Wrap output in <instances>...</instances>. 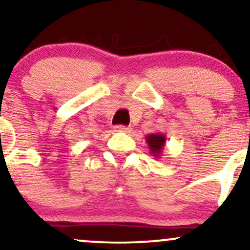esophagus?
Masks as SVG:
<instances>
[{
	"label": "esophagus",
	"instance_id": "obj_1",
	"mask_svg": "<svg viewBox=\"0 0 250 250\" xmlns=\"http://www.w3.org/2000/svg\"><path fill=\"white\" fill-rule=\"evenodd\" d=\"M131 130V128L125 127V125H116L115 131H121V133H129Z\"/></svg>",
	"mask_w": 250,
	"mask_h": 250
}]
</instances>
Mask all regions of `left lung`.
<instances>
[{
  "label": "left lung",
  "instance_id": "8db88e82",
  "mask_svg": "<svg viewBox=\"0 0 250 250\" xmlns=\"http://www.w3.org/2000/svg\"><path fill=\"white\" fill-rule=\"evenodd\" d=\"M166 141H167V137L165 134L161 133L149 134L146 136V142H147L149 150L155 159H159L161 156L163 149H165Z\"/></svg>",
  "mask_w": 250,
  "mask_h": 250
}]
</instances>
